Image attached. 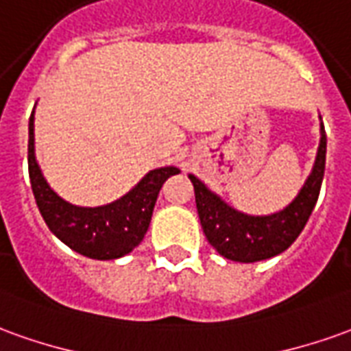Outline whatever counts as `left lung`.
<instances>
[{"label": "left lung", "instance_id": "left-lung-1", "mask_svg": "<svg viewBox=\"0 0 351 351\" xmlns=\"http://www.w3.org/2000/svg\"><path fill=\"white\" fill-rule=\"evenodd\" d=\"M327 136L321 123V138L315 163L310 176L300 188L295 199L285 209L251 217L235 210L213 193L199 178L190 175L195 192V205L203 234L224 258L234 262H258L271 258L289 249L306 226L308 218L319 197L323 173H325Z\"/></svg>", "mask_w": 351, "mask_h": 351}]
</instances>
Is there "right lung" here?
I'll return each instance as SVG.
<instances>
[{
	"instance_id": "obj_1",
	"label": "right lung",
	"mask_w": 351,
	"mask_h": 351,
	"mask_svg": "<svg viewBox=\"0 0 351 351\" xmlns=\"http://www.w3.org/2000/svg\"><path fill=\"white\" fill-rule=\"evenodd\" d=\"M32 192L45 224L70 249L95 261H112L133 251L150 226L159 190L176 167L154 169L129 193L102 207H77L58 197L41 175L34 152V114L28 125Z\"/></svg>"
}]
</instances>
